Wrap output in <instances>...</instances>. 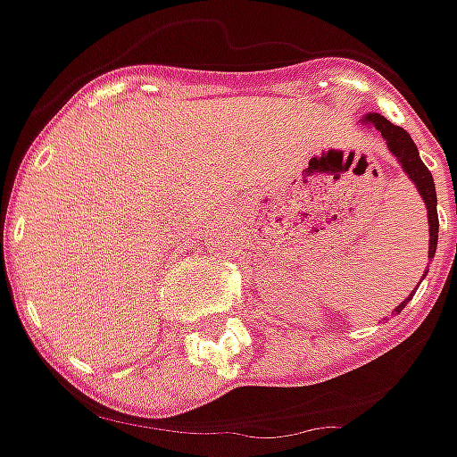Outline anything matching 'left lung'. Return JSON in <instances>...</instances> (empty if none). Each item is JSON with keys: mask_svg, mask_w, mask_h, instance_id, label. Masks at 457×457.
Instances as JSON below:
<instances>
[{"mask_svg": "<svg viewBox=\"0 0 457 457\" xmlns=\"http://www.w3.org/2000/svg\"><path fill=\"white\" fill-rule=\"evenodd\" d=\"M361 124L374 127V129L384 137V142H386L389 152L395 154L396 162L402 165V170L407 172V178H410V180L414 183V187L420 190L422 201H425V205H428V223H430V246H428V256L432 259V256H435V249H437V226H440V223H437V193H435V183H432V172L425 167V162L420 160V150H417V145H414L412 137L404 132L402 127L392 124L389 119H384L381 114H366L363 119H361ZM425 274H422V277H425ZM412 295H410L404 303H399V305L395 307V312H402L404 305L412 300Z\"/></svg>", "mask_w": 457, "mask_h": 457, "instance_id": "obj_1", "label": "left lung"}]
</instances>
